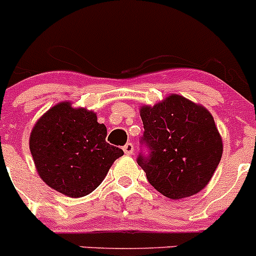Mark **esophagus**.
<instances>
[{"mask_svg":"<svg viewBox=\"0 0 256 256\" xmlns=\"http://www.w3.org/2000/svg\"><path fill=\"white\" fill-rule=\"evenodd\" d=\"M124 152L126 154V155H132L134 154V145L131 142H128L124 145Z\"/></svg>","mask_w":256,"mask_h":256,"instance_id":"esophagus-1","label":"esophagus"}]
</instances>
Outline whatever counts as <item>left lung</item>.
Listing matches in <instances>:
<instances>
[{
	"instance_id": "1",
	"label": "left lung",
	"mask_w": 256,
	"mask_h": 256,
	"mask_svg": "<svg viewBox=\"0 0 256 256\" xmlns=\"http://www.w3.org/2000/svg\"><path fill=\"white\" fill-rule=\"evenodd\" d=\"M144 134L138 164L168 199L198 194L214 175L222 141L212 114L178 95L140 110Z\"/></svg>"
}]
</instances>
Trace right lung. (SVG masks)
I'll return each instance as SVG.
<instances>
[{
  "instance_id": "add662e5",
  "label": "right lung",
  "mask_w": 256,
  "mask_h": 256,
  "mask_svg": "<svg viewBox=\"0 0 256 256\" xmlns=\"http://www.w3.org/2000/svg\"><path fill=\"white\" fill-rule=\"evenodd\" d=\"M108 130L96 114L62 102L34 125L30 150L42 180L58 192L81 198L105 178L114 161L124 155L106 142Z\"/></svg>"
}]
</instances>
